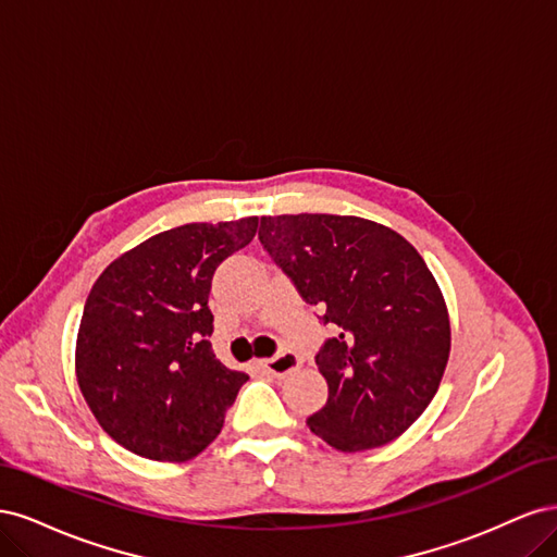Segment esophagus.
I'll return each mask as SVG.
<instances>
[{"mask_svg": "<svg viewBox=\"0 0 557 557\" xmlns=\"http://www.w3.org/2000/svg\"><path fill=\"white\" fill-rule=\"evenodd\" d=\"M299 358L295 356V352H281V356L276 358H267V360H258L256 364L262 369V372L272 374V376H285V374H293L295 369H299Z\"/></svg>", "mask_w": 557, "mask_h": 557, "instance_id": "obj_1", "label": "esophagus"}]
</instances>
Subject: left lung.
<instances>
[{"label":"left lung","instance_id":"8db88e82","mask_svg":"<svg viewBox=\"0 0 557 557\" xmlns=\"http://www.w3.org/2000/svg\"><path fill=\"white\" fill-rule=\"evenodd\" d=\"M258 237L336 325L315 356L330 395L309 430L344 453L397 440L440 391L450 352L448 309L425 260L358 215H262Z\"/></svg>","mask_w":557,"mask_h":557}]
</instances>
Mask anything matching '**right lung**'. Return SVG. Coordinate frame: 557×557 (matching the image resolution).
Segmentation results:
<instances>
[{"label":"right lung","instance_id":"add662e5","mask_svg":"<svg viewBox=\"0 0 557 557\" xmlns=\"http://www.w3.org/2000/svg\"><path fill=\"white\" fill-rule=\"evenodd\" d=\"M258 215L166 230L113 260L92 285L76 339V379L97 423L123 448L185 462L225 423L248 374L209 336L218 264L256 237Z\"/></svg>","mask_w":557,"mask_h":557}]
</instances>
